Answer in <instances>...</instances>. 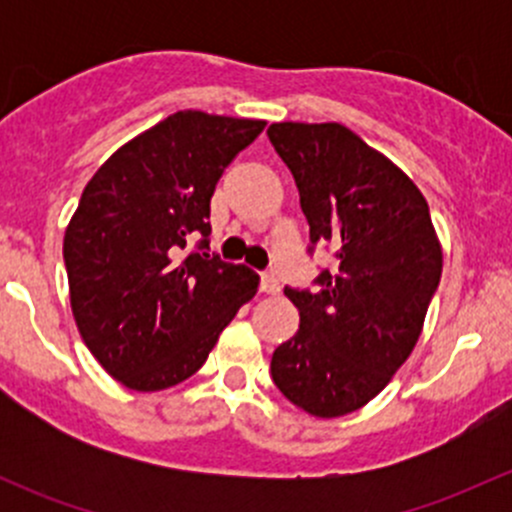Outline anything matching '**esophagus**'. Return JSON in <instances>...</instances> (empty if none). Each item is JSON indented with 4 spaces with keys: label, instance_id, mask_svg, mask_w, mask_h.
I'll use <instances>...</instances> for the list:
<instances>
[{
    "label": "esophagus",
    "instance_id": "esophagus-1",
    "mask_svg": "<svg viewBox=\"0 0 512 512\" xmlns=\"http://www.w3.org/2000/svg\"><path fill=\"white\" fill-rule=\"evenodd\" d=\"M260 292L277 294V292H280V280H277L275 275H270V272H267V275H262V280H260Z\"/></svg>",
    "mask_w": 512,
    "mask_h": 512
}]
</instances>
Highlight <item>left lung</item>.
Segmentation results:
<instances>
[{"mask_svg":"<svg viewBox=\"0 0 512 512\" xmlns=\"http://www.w3.org/2000/svg\"><path fill=\"white\" fill-rule=\"evenodd\" d=\"M267 136L297 183L309 240L337 257L317 292L285 289L299 329L272 354V381L307 414H352L414 352L441 242L414 180L347 126L285 121Z\"/></svg>","mask_w":512,"mask_h":512,"instance_id":"1","label":"left lung"}]
</instances>
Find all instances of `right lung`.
<instances>
[{
	"instance_id": "right-lung-1",
	"label": "right lung",
	"mask_w": 512,
	"mask_h": 512,
	"mask_svg": "<svg viewBox=\"0 0 512 512\" xmlns=\"http://www.w3.org/2000/svg\"><path fill=\"white\" fill-rule=\"evenodd\" d=\"M255 118L178 111L123 143L81 193L64 235L69 299L98 364L133 391L193 376L260 277L208 247L220 175L265 128Z\"/></svg>"
}]
</instances>
